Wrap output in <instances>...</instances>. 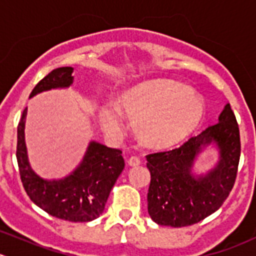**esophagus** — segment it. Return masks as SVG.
Segmentation results:
<instances>
[{
	"instance_id": "1",
	"label": "esophagus",
	"mask_w": 256,
	"mask_h": 256,
	"mask_svg": "<svg viewBox=\"0 0 256 256\" xmlns=\"http://www.w3.org/2000/svg\"><path fill=\"white\" fill-rule=\"evenodd\" d=\"M140 163H142V162H140V159L138 156H131L128 160V164L130 166H140Z\"/></svg>"
}]
</instances>
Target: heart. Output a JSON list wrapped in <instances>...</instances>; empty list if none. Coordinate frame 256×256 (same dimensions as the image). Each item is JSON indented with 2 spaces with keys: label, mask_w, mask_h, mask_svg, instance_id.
Segmentation results:
<instances>
[{
  "label": "heart",
  "mask_w": 256,
  "mask_h": 256,
  "mask_svg": "<svg viewBox=\"0 0 256 256\" xmlns=\"http://www.w3.org/2000/svg\"><path fill=\"white\" fill-rule=\"evenodd\" d=\"M204 114V101L192 87L170 80L139 83L121 90L114 108L104 106L97 118L110 138L124 134L122 117L132 121L134 135L150 149H166L187 138Z\"/></svg>",
  "instance_id": "heart-1"
}]
</instances>
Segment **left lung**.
I'll use <instances>...</instances> for the list:
<instances>
[{"label": "left lung", "instance_id": "8db88e82", "mask_svg": "<svg viewBox=\"0 0 256 256\" xmlns=\"http://www.w3.org/2000/svg\"><path fill=\"white\" fill-rule=\"evenodd\" d=\"M208 147H216L219 159L204 174L194 164ZM240 132L230 104H225L216 125L208 126L178 149L148 155L150 186L148 212L162 226L183 228L216 212L228 197L240 160Z\"/></svg>", "mask_w": 256, "mask_h": 256}]
</instances>
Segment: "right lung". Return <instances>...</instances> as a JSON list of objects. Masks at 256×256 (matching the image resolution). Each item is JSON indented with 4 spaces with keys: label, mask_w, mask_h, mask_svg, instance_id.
<instances>
[{
    "label": "right lung",
    "mask_w": 256,
    "mask_h": 256,
    "mask_svg": "<svg viewBox=\"0 0 256 256\" xmlns=\"http://www.w3.org/2000/svg\"><path fill=\"white\" fill-rule=\"evenodd\" d=\"M72 66H62L42 78L30 98L50 90L69 88L73 84ZM28 108L18 126V158L21 182L30 200L46 214L70 222H88L100 217L117 178L125 168L122 152L90 142L82 162L70 174L59 179H45L31 168L25 142Z\"/></svg>",
    "instance_id": "add662e5"
}]
</instances>
